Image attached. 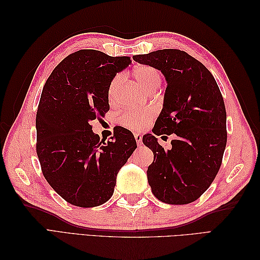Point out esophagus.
Returning a JSON list of instances; mask_svg holds the SVG:
<instances>
[{
    "label": "esophagus",
    "instance_id": "esophagus-1",
    "mask_svg": "<svg viewBox=\"0 0 260 260\" xmlns=\"http://www.w3.org/2000/svg\"><path fill=\"white\" fill-rule=\"evenodd\" d=\"M134 136H135V140H136L137 145L141 146L142 143H143V141H142V135H141V134H135Z\"/></svg>",
    "mask_w": 260,
    "mask_h": 260
}]
</instances>
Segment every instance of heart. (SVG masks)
Instances as JSON below:
<instances>
[{
  "label": "heart",
  "mask_w": 260,
  "mask_h": 260,
  "mask_svg": "<svg viewBox=\"0 0 260 260\" xmlns=\"http://www.w3.org/2000/svg\"><path fill=\"white\" fill-rule=\"evenodd\" d=\"M133 75L135 79L140 82V85L150 91L156 88L161 84V76L158 71L151 67V66H141L134 69ZM120 81V76H116L110 82L108 87V98L109 101H113L115 97V92ZM153 118V112L151 109H133V110H125V112L119 116L118 121L119 124L125 127V128L139 132L144 128L145 126L150 124Z\"/></svg>",
  "instance_id": "b5f03b06"
}]
</instances>
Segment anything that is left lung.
<instances>
[{
	"mask_svg": "<svg viewBox=\"0 0 260 260\" xmlns=\"http://www.w3.org/2000/svg\"><path fill=\"white\" fill-rule=\"evenodd\" d=\"M133 59L161 71L168 82L153 133L177 136L170 150L158 144L155 135L143 136L156 161L147 169L148 184L164 203H191L207 191L221 167L227 144L221 92L211 73L178 49L137 54Z\"/></svg>",
	"mask_w": 260,
	"mask_h": 260,
	"instance_id": "obj_1",
	"label": "left lung"
}]
</instances>
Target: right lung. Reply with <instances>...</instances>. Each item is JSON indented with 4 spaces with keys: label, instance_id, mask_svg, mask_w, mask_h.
I'll return each mask as SVG.
<instances>
[{
    "label": "right lung",
    "instance_id": "obj_1",
    "mask_svg": "<svg viewBox=\"0 0 260 260\" xmlns=\"http://www.w3.org/2000/svg\"><path fill=\"white\" fill-rule=\"evenodd\" d=\"M132 63L98 50L69 54L49 76L37 112V154L48 183L66 201L92 208L108 201L116 176L137 147L119 127L107 143L91 120L109 110L108 87Z\"/></svg>",
    "mask_w": 260,
    "mask_h": 260
}]
</instances>
